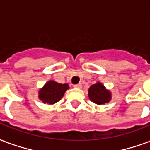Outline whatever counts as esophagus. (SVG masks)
<instances>
[{"label":"esophagus","mask_w":150,"mask_h":150,"mask_svg":"<svg viewBox=\"0 0 150 150\" xmlns=\"http://www.w3.org/2000/svg\"><path fill=\"white\" fill-rule=\"evenodd\" d=\"M75 88H78V89H81L82 87V85H81V83H79V84H76V85L73 86Z\"/></svg>","instance_id":"obj_1"}]
</instances>
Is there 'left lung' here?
<instances>
[{
    "label": "left lung",
    "instance_id": "obj_1",
    "mask_svg": "<svg viewBox=\"0 0 150 150\" xmlns=\"http://www.w3.org/2000/svg\"><path fill=\"white\" fill-rule=\"evenodd\" d=\"M89 98L90 100L97 105H102L108 103L111 99V94L105 88V86L100 82H97L91 86L89 89Z\"/></svg>",
    "mask_w": 150,
    "mask_h": 150
}]
</instances>
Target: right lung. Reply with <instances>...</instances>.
Returning a JSON list of instances; mask_svg holds the SVG:
<instances>
[{"mask_svg":"<svg viewBox=\"0 0 150 150\" xmlns=\"http://www.w3.org/2000/svg\"><path fill=\"white\" fill-rule=\"evenodd\" d=\"M68 89V84H60L54 81H50L40 90L39 98L44 103L53 105L61 100Z\"/></svg>","mask_w":150,"mask_h":150,"instance_id":"right-lung-1","label":"right lung"}]
</instances>
